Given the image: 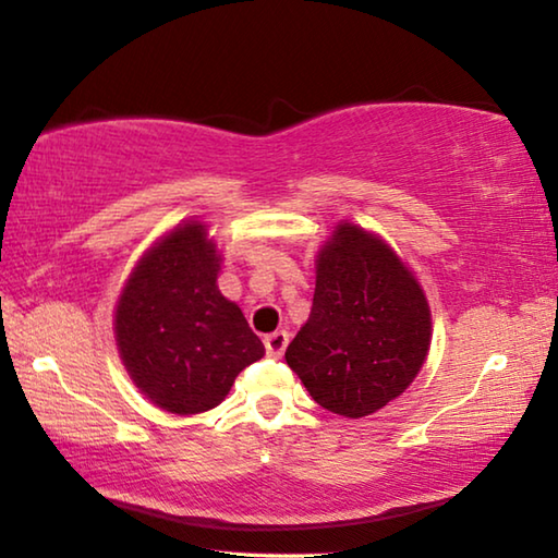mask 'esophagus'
<instances>
[{"mask_svg":"<svg viewBox=\"0 0 558 558\" xmlns=\"http://www.w3.org/2000/svg\"><path fill=\"white\" fill-rule=\"evenodd\" d=\"M287 344H289V335L283 332V329H279V332L265 337V349H267V356L271 359H281L283 351H287Z\"/></svg>","mask_w":558,"mask_h":558,"instance_id":"esophagus-1","label":"esophagus"}]
</instances>
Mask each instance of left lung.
I'll list each match as a JSON object with an SVG mask.
<instances>
[{
	"instance_id": "obj_1",
	"label": "left lung",
	"mask_w": 558,
	"mask_h": 558,
	"mask_svg": "<svg viewBox=\"0 0 558 558\" xmlns=\"http://www.w3.org/2000/svg\"><path fill=\"white\" fill-rule=\"evenodd\" d=\"M428 347L414 271L378 233L339 221L315 255L313 308L287 349L289 368L327 412L361 418L414 383Z\"/></svg>"
}]
</instances>
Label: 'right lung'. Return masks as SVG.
Listing matches in <instances>:
<instances>
[{
  "mask_svg": "<svg viewBox=\"0 0 558 558\" xmlns=\"http://www.w3.org/2000/svg\"><path fill=\"white\" fill-rule=\"evenodd\" d=\"M219 269L207 223L190 219L146 250L118 295L112 325L122 366L170 414L219 407L235 375L265 356L243 311L216 287Z\"/></svg>",
  "mask_w": 558,
  "mask_h": 558,
  "instance_id": "obj_1",
  "label": "right lung"
}]
</instances>
